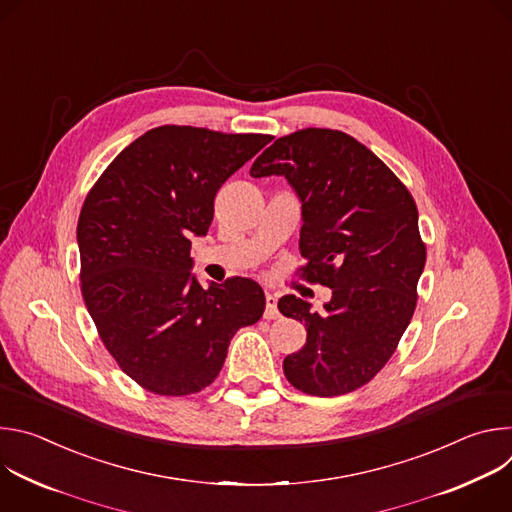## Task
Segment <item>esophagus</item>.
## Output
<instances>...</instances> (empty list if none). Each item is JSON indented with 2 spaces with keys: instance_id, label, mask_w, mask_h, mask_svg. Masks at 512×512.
<instances>
[{
  "instance_id": "1",
  "label": "esophagus",
  "mask_w": 512,
  "mask_h": 512,
  "mask_svg": "<svg viewBox=\"0 0 512 512\" xmlns=\"http://www.w3.org/2000/svg\"><path fill=\"white\" fill-rule=\"evenodd\" d=\"M265 318H267V320H275V318H279V310H277V294H271V291H267V294H265Z\"/></svg>"
}]
</instances>
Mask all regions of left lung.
<instances>
[{"instance_id": "obj_1", "label": "left lung", "mask_w": 512, "mask_h": 512, "mask_svg": "<svg viewBox=\"0 0 512 512\" xmlns=\"http://www.w3.org/2000/svg\"><path fill=\"white\" fill-rule=\"evenodd\" d=\"M251 176H283L294 188L304 221L302 277L332 289L322 312L296 296L277 304L308 332L283 360L287 381L316 397L367 385L393 356L417 304L425 245L413 196L360 141L318 127L275 139Z\"/></svg>"}]
</instances>
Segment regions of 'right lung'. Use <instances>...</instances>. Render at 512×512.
Here are the masks:
<instances>
[{
    "label": "right lung",
    "mask_w": 512,
    "mask_h": 512,
    "mask_svg": "<svg viewBox=\"0 0 512 512\" xmlns=\"http://www.w3.org/2000/svg\"><path fill=\"white\" fill-rule=\"evenodd\" d=\"M269 141L162 125L129 143L87 194L77 227L83 298L105 348L143 389L202 391L237 330L263 316L253 279L200 285L190 237L208 233L218 188Z\"/></svg>",
    "instance_id": "1"
}]
</instances>
